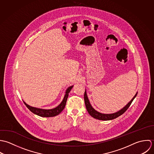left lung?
I'll return each mask as SVG.
<instances>
[{
  "label": "left lung",
  "mask_w": 154,
  "mask_h": 154,
  "mask_svg": "<svg viewBox=\"0 0 154 154\" xmlns=\"http://www.w3.org/2000/svg\"><path fill=\"white\" fill-rule=\"evenodd\" d=\"M137 94V92L136 93V94L134 95V96L132 98V99L121 110L117 112L113 113V114H102L100 112H97V111H96L90 103L89 100L88 99L86 91H85V94H84V99H85V105H86V108L87 109V111H88L89 114L93 117L94 119H97V120H103V121H107V120H111L113 119H115L117 117H119V116H120L121 115H122L124 114L127 109L129 108V106H130L131 102H133V100H134V99L136 97V95Z\"/></svg>",
  "instance_id": "8db88e82"
}]
</instances>
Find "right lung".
<instances>
[{
	"mask_svg": "<svg viewBox=\"0 0 154 154\" xmlns=\"http://www.w3.org/2000/svg\"><path fill=\"white\" fill-rule=\"evenodd\" d=\"M72 87H73V86H71L69 87L66 90L65 94L64 96V97H63L61 103L58 106H57L56 108H53V109H44L37 108L32 107V106H31L27 105L25 102H24V103L30 111H31L32 113L38 116H40V117H55V116H58V114H60L62 111V110L64 109V108L65 106V105H66V100H67V98L68 97V93L71 91Z\"/></svg>",
	"mask_w": 154,
	"mask_h": 154,
	"instance_id": "add662e5",
	"label": "right lung"
}]
</instances>
